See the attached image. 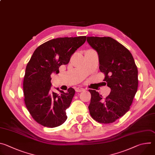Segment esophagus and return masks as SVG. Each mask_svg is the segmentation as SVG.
<instances>
[{
	"instance_id": "esophagus-1",
	"label": "esophagus",
	"mask_w": 155,
	"mask_h": 155,
	"mask_svg": "<svg viewBox=\"0 0 155 155\" xmlns=\"http://www.w3.org/2000/svg\"><path fill=\"white\" fill-rule=\"evenodd\" d=\"M75 91L77 92H81V91H84V88H83V87H78L76 88Z\"/></svg>"
}]
</instances>
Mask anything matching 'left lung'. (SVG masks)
Returning <instances> with one entry per match:
<instances>
[{
  "label": "left lung",
  "instance_id": "obj_1",
  "mask_svg": "<svg viewBox=\"0 0 155 155\" xmlns=\"http://www.w3.org/2000/svg\"><path fill=\"white\" fill-rule=\"evenodd\" d=\"M87 41L99 54V69L110 87L103 99L96 90L88 107L91 117L100 123L115 122L130 109L138 87V71L130 52L110 37H87Z\"/></svg>",
  "mask_w": 155,
  "mask_h": 155
}]
</instances>
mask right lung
<instances>
[{
    "instance_id": "1",
    "label": "right lung",
    "mask_w": 155,
    "mask_h": 155,
    "mask_svg": "<svg viewBox=\"0 0 155 155\" xmlns=\"http://www.w3.org/2000/svg\"><path fill=\"white\" fill-rule=\"evenodd\" d=\"M86 39V36L54 38L34 51L26 68L23 92L26 108L38 124L53 128L67 120L65 110L71 105L75 90L70 87L64 93L57 88L59 94L51 92V74H58L60 66L69 62Z\"/></svg>"
}]
</instances>
